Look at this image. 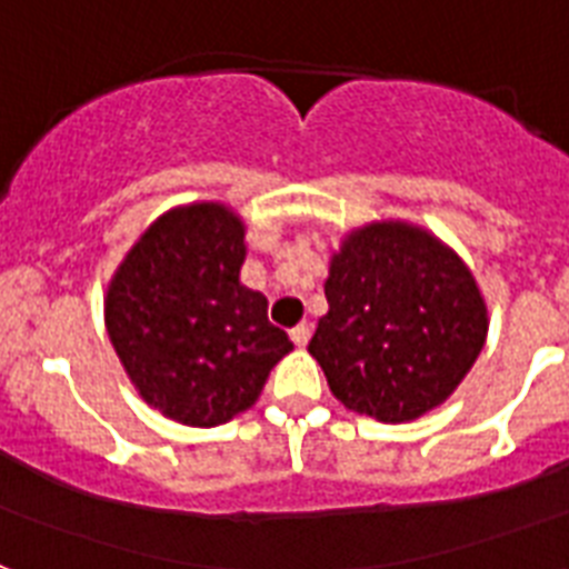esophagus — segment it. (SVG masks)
Here are the masks:
<instances>
[{
  "instance_id": "obj_1",
  "label": "esophagus",
  "mask_w": 569,
  "mask_h": 569,
  "mask_svg": "<svg viewBox=\"0 0 569 569\" xmlns=\"http://www.w3.org/2000/svg\"><path fill=\"white\" fill-rule=\"evenodd\" d=\"M289 337H292L295 346L303 348L307 342H310V325H295V328L289 330Z\"/></svg>"
}]
</instances>
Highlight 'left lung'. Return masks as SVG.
I'll use <instances>...</instances> for the list:
<instances>
[{"label": "left lung", "instance_id": "8db88e82", "mask_svg": "<svg viewBox=\"0 0 569 569\" xmlns=\"http://www.w3.org/2000/svg\"><path fill=\"white\" fill-rule=\"evenodd\" d=\"M310 339L330 392L378 422L442 405L481 355L487 307L469 268L407 223H369L330 259Z\"/></svg>", "mask_w": 569, "mask_h": 569}]
</instances>
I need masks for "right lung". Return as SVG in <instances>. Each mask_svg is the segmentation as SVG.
<instances>
[{
    "mask_svg": "<svg viewBox=\"0 0 569 569\" xmlns=\"http://www.w3.org/2000/svg\"><path fill=\"white\" fill-rule=\"evenodd\" d=\"M244 227L194 203L162 214L136 241L106 298V328L144 396L182 425L212 428L248 410L292 351L268 301L239 283Z\"/></svg>",
    "mask_w": 569,
    "mask_h": 569,
    "instance_id": "right-lung-1",
    "label": "right lung"
}]
</instances>
